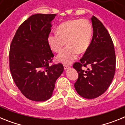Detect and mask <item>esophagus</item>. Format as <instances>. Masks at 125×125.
Masks as SVG:
<instances>
[{"mask_svg":"<svg viewBox=\"0 0 125 125\" xmlns=\"http://www.w3.org/2000/svg\"><path fill=\"white\" fill-rule=\"evenodd\" d=\"M64 68L65 70H66V69H68L70 68V66H68V65H66V64H64Z\"/></svg>","mask_w":125,"mask_h":125,"instance_id":"obj_1","label":"esophagus"}]
</instances>
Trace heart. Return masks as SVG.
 <instances>
[{
    "instance_id": "1",
    "label": "heart",
    "mask_w": 125,
    "mask_h": 125,
    "mask_svg": "<svg viewBox=\"0 0 125 125\" xmlns=\"http://www.w3.org/2000/svg\"><path fill=\"white\" fill-rule=\"evenodd\" d=\"M92 36L93 27L88 20H69L57 27V32L49 34L47 42L53 51L59 52L67 42L68 45L57 56V60L69 64L77 58L79 52L88 49Z\"/></svg>"
}]
</instances>
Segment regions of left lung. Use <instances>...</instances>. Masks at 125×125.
<instances>
[{"label":"left lung","instance_id":"left-lung-1","mask_svg":"<svg viewBox=\"0 0 125 125\" xmlns=\"http://www.w3.org/2000/svg\"><path fill=\"white\" fill-rule=\"evenodd\" d=\"M93 35L89 47L73 68L78 78L74 88L78 94L86 99L100 96L107 90L114 78L116 56L114 45L110 35L103 24L95 16L91 18ZM91 68L84 71L83 66Z\"/></svg>","mask_w":125,"mask_h":125}]
</instances>
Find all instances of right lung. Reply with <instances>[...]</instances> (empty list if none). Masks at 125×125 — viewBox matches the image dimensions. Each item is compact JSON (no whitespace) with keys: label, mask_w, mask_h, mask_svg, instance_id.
I'll use <instances>...</instances> for the list:
<instances>
[{"label":"right lung","mask_w":125,"mask_h":125,"mask_svg":"<svg viewBox=\"0 0 125 125\" xmlns=\"http://www.w3.org/2000/svg\"><path fill=\"white\" fill-rule=\"evenodd\" d=\"M56 14H37L20 25L11 42L9 66L15 84L29 100L51 98L57 79L63 73L61 63L50 66L54 57L47 37Z\"/></svg>","instance_id":"obj_1"}]
</instances>
